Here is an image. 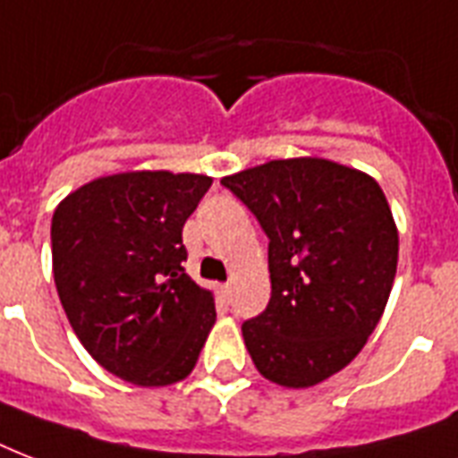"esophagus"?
<instances>
[{
    "label": "esophagus",
    "mask_w": 458,
    "mask_h": 458,
    "mask_svg": "<svg viewBox=\"0 0 458 458\" xmlns=\"http://www.w3.org/2000/svg\"><path fill=\"white\" fill-rule=\"evenodd\" d=\"M217 296L222 303H229V296H232V284H219L217 286Z\"/></svg>",
    "instance_id": "obj_1"
}]
</instances>
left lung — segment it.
I'll list each match as a JSON object with an SVG mask.
<instances>
[{"label": "left lung", "instance_id": "8db88e82", "mask_svg": "<svg viewBox=\"0 0 458 458\" xmlns=\"http://www.w3.org/2000/svg\"><path fill=\"white\" fill-rule=\"evenodd\" d=\"M269 239L272 296L243 342L262 377L303 389L360 353L399 260V232L370 174L325 157L269 159L222 179Z\"/></svg>", "mask_w": 458, "mask_h": 458}]
</instances>
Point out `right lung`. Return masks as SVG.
I'll list each match as a JSON object with an SVG mask.
<instances>
[{
    "instance_id": "1",
    "label": "right lung",
    "mask_w": 458,
    "mask_h": 458,
    "mask_svg": "<svg viewBox=\"0 0 458 458\" xmlns=\"http://www.w3.org/2000/svg\"><path fill=\"white\" fill-rule=\"evenodd\" d=\"M210 176L140 169L100 176L52 215L64 313L98 363L138 387L189 377L217 320L215 296L183 275L181 232Z\"/></svg>"
}]
</instances>
